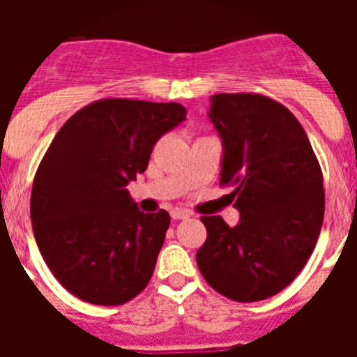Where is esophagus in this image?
Here are the masks:
<instances>
[{"label":"esophagus","mask_w":357,"mask_h":357,"mask_svg":"<svg viewBox=\"0 0 357 357\" xmlns=\"http://www.w3.org/2000/svg\"><path fill=\"white\" fill-rule=\"evenodd\" d=\"M170 215H172L174 220H185V218H189V217H190L189 213L183 211V209H174V211L170 213Z\"/></svg>","instance_id":"esophagus-1"}]
</instances>
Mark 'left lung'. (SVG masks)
I'll return each mask as SVG.
<instances>
[{"label":"left lung","instance_id":"1","mask_svg":"<svg viewBox=\"0 0 357 357\" xmlns=\"http://www.w3.org/2000/svg\"><path fill=\"white\" fill-rule=\"evenodd\" d=\"M209 119L222 137L220 185L234 187L241 222L202 217V276L235 302L271 298L304 268L324 218L322 170L304 128L263 94H215Z\"/></svg>","mask_w":357,"mask_h":357}]
</instances>
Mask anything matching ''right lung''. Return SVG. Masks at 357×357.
Masks as SVG:
<instances>
[{"instance_id":"right-lung-1","label":"right lung","mask_w":357,"mask_h":357,"mask_svg":"<svg viewBox=\"0 0 357 357\" xmlns=\"http://www.w3.org/2000/svg\"><path fill=\"white\" fill-rule=\"evenodd\" d=\"M185 114L174 102L98 100L64 122L42 157L31 190L36 244L83 302L122 305L150 282L170 215L140 213L126 187Z\"/></svg>"}]
</instances>
